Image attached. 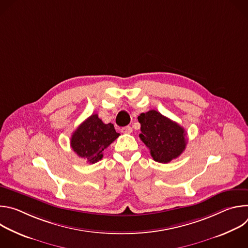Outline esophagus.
Wrapping results in <instances>:
<instances>
[{
  "mask_svg": "<svg viewBox=\"0 0 248 248\" xmlns=\"http://www.w3.org/2000/svg\"><path fill=\"white\" fill-rule=\"evenodd\" d=\"M122 132L125 133V134H129L132 132V127L131 126H125L122 128Z\"/></svg>",
  "mask_w": 248,
  "mask_h": 248,
  "instance_id": "esophagus-1",
  "label": "esophagus"
}]
</instances>
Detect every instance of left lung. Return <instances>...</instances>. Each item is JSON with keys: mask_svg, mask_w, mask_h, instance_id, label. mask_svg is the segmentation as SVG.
<instances>
[{"mask_svg": "<svg viewBox=\"0 0 248 248\" xmlns=\"http://www.w3.org/2000/svg\"><path fill=\"white\" fill-rule=\"evenodd\" d=\"M140 139L149 148L154 161L169 163L178 158L186 149V133L179 124L151 110L138 116Z\"/></svg>", "mask_w": 248, "mask_h": 248, "instance_id": "8db88e82", "label": "left lung"}]
</instances>
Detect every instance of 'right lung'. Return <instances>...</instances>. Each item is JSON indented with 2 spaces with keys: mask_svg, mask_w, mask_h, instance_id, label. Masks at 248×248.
<instances>
[{
  "mask_svg": "<svg viewBox=\"0 0 248 248\" xmlns=\"http://www.w3.org/2000/svg\"><path fill=\"white\" fill-rule=\"evenodd\" d=\"M119 136L114 124H104L97 114H93L73 133L70 146L79 157L94 164L103 158L104 150Z\"/></svg>",
  "mask_w": 248,
  "mask_h": 248,
  "instance_id": "obj_1",
  "label": "right lung"
}]
</instances>
